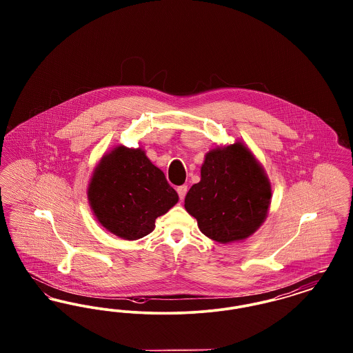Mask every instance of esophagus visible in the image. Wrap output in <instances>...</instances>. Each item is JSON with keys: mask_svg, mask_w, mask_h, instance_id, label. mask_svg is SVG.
Wrapping results in <instances>:
<instances>
[{"mask_svg": "<svg viewBox=\"0 0 353 353\" xmlns=\"http://www.w3.org/2000/svg\"><path fill=\"white\" fill-rule=\"evenodd\" d=\"M186 192H188V186H186V185H181V186L177 188V193H179V196H180V200H184Z\"/></svg>", "mask_w": 353, "mask_h": 353, "instance_id": "34e87169", "label": "esophagus"}]
</instances>
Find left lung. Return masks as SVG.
I'll use <instances>...</instances> for the list:
<instances>
[{"label":"left lung","instance_id":"left-lung-1","mask_svg":"<svg viewBox=\"0 0 353 353\" xmlns=\"http://www.w3.org/2000/svg\"><path fill=\"white\" fill-rule=\"evenodd\" d=\"M269 176L242 141L217 145L205 154L201 180L185 196L186 212L202 234L232 243L254 234L269 214Z\"/></svg>","mask_w":353,"mask_h":353}]
</instances>
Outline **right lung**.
I'll list each match as a JSON object with an SVG mask.
<instances>
[{
  "label": "right lung",
  "mask_w": 353,
  "mask_h": 353,
  "mask_svg": "<svg viewBox=\"0 0 353 353\" xmlns=\"http://www.w3.org/2000/svg\"><path fill=\"white\" fill-rule=\"evenodd\" d=\"M87 199L107 232L136 241L151 233L156 219L177 203L179 194L143 148L117 145L94 169Z\"/></svg>",
  "instance_id": "1"
}]
</instances>
